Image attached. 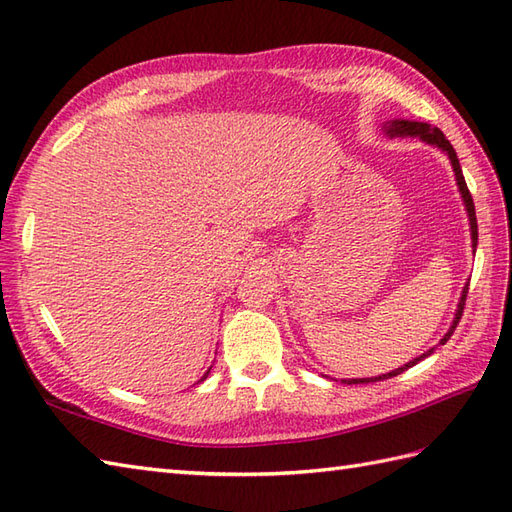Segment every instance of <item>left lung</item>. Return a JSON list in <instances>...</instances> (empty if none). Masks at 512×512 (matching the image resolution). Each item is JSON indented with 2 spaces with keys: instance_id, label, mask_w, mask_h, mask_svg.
<instances>
[{
  "instance_id": "obj_1",
  "label": "left lung",
  "mask_w": 512,
  "mask_h": 512,
  "mask_svg": "<svg viewBox=\"0 0 512 512\" xmlns=\"http://www.w3.org/2000/svg\"><path fill=\"white\" fill-rule=\"evenodd\" d=\"M383 132H385L389 138H398V136H400V138H407V136H409V138H420V140H424V143H429V145H433V147L442 149L444 154L449 156V160H451V167H453V173H455V182H458V189H460V195H462V200H464L466 213H469L471 239H473V253H475V248H477V217H475V204H473V198H471V191H469V187H466V180H464V173H462V167H460L458 154H455V149H453V145H451L449 140H447V136H444L438 127H433V125H429V123L405 121V118H394V121H387V123H383ZM466 292H469V284H466V286H464V290H462V297H460V303H458V310H455L453 323H451L449 332L444 334L442 339H440V345L447 343V341L451 339L453 330L458 328V323H460V319H462V310H464ZM433 350H436V347H431L429 352H424V354H420L418 358H413V361H409L407 365H402V367H398V369H391L389 374H380V376H374V378H347V380H343V383H347V385H361V383H376V380L394 378V376H398V374L405 372V369H409V367H413L416 363H420L422 358L431 356V354H433Z\"/></svg>"
}]
</instances>
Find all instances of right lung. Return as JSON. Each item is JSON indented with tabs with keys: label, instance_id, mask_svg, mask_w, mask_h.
Listing matches in <instances>:
<instances>
[{
	"label": "right lung",
	"instance_id": "1",
	"mask_svg": "<svg viewBox=\"0 0 512 512\" xmlns=\"http://www.w3.org/2000/svg\"><path fill=\"white\" fill-rule=\"evenodd\" d=\"M209 372H211V367H209ZM209 372H206V374H204V376H202V378H200V380H204V378H206V376H209Z\"/></svg>",
	"mask_w": 512,
	"mask_h": 512
}]
</instances>
